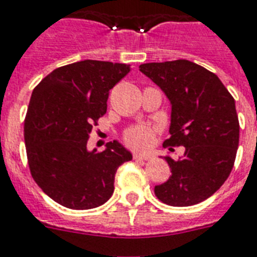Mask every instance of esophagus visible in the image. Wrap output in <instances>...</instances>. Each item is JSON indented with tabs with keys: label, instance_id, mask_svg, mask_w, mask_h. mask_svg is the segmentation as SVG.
Masks as SVG:
<instances>
[{
	"label": "esophagus",
	"instance_id": "34e87169",
	"mask_svg": "<svg viewBox=\"0 0 257 257\" xmlns=\"http://www.w3.org/2000/svg\"><path fill=\"white\" fill-rule=\"evenodd\" d=\"M134 159L135 161H150L151 158L150 155H141V154H134Z\"/></svg>",
	"mask_w": 257,
	"mask_h": 257
}]
</instances>
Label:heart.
I'll return each mask as SVG.
<instances>
[{"label": "heart", "instance_id": "obj_1", "mask_svg": "<svg viewBox=\"0 0 257 257\" xmlns=\"http://www.w3.org/2000/svg\"><path fill=\"white\" fill-rule=\"evenodd\" d=\"M155 138V130L150 126H139L130 127L128 130L124 131L123 139L127 145L137 150H146L154 143Z\"/></svg>", "mask_w": 257, "mask_h": 257}]
</instances>
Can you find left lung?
I'll return each mask as SVG.
<instances>
[{
    "mask_svg": "<svg viewBox=\"0 0 257 257\" xmlns=\"http://www.w3.org/2000/svg\"><path fill=\"white\" fill-rule=\"evenodd\" d=\"M139 70L171 102V137L163 146L186 149L178 161L166 158L172 174L155 195L168 206L198 204L232 171L240 128L235 99L217 75L187 59L143 63Z\"/></svg>",
    "mask_w": 257,
    "mask_h": 257,
    "instance_id": "left-lung-1",
    "label": "left lung"
}]
</instances>
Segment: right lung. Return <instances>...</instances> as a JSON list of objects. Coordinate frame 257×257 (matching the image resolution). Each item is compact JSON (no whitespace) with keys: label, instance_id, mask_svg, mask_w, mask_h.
I'll return each instance as SVG.
<instances>
[{"label":"right lung","instance_id":"add662e5","mask_svg":"<svg viewBox=\"0 0 257 257\" xmlns=\"http://www.w3.org/2000/svg\"><path fill=\"white\" fill-rule=\"evenodd\" d=\"M130 70L126 63L86 59L55 69L33 90L24 124L29 170L61 206L90 210L106 203L116 170L133 159L116 141L100 153L87 150L108 91Z\"/></svg>","mask_w":257,"mask_h":257}]
</instances>
